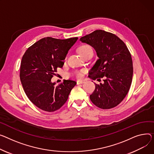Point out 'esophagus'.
Instances as JSON below:
<instances>
[{"label":"esophagus","mask_w":154,"mask_h":154,"mask_svg":"<svg viewBox=\"0 0 154 154\" xmlns=\"http://www.w3.org/2000/svg\"><path fill=\"white\" fill-rule=\"evenodd\" d=\"M77 85H79V84H84L85 82L84 81V80H77Z\"/></svg>","instance_id":"esophagus-1"}]
</instances>
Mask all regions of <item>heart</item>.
Here are the masks:
<instances>
[{"mask_svg": "<svg viewBox=\"0 0 154 154\" xmlns=\"http://www.w3.org/2000/svg\"><path fill=\"white\" fill-rule=\"evenodd\" d=\"M78 51H79V53H80V54L83 57L88 54L93 53V50H92V48L88 45L81 46L79 48ZM66 59L67 58H66L65 59ZM85 72H86V70H85V69L76 70L74 72V75L77 79H82V78H83Z\"/></svg>", "mask_w": 154, "mask_h": 154, "instance_id": "heart-1", "label": "heart"}]
</instances>
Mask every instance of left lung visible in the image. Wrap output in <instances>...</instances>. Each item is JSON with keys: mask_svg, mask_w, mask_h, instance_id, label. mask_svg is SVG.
<instances>
[{"mask_svg": "<svg viewBox=\"0 0 154 154\" xmlns=\"http://www.w3.org/2000/svg\"><path fill=\"white\" fill-rule=\"evenodd\" d=\"M80 42L93 47L98 60L88 77L104 83L97 84L90 98L95 106L110 109L118 105L129 90L133 75L132 60L126 45L116 35L104 30H95L80 38Z\"/></svg>", "mask_w": 154, "mask_h": 154, "instance_id": "8db88e82", "label": "left lung"}]
</instances>
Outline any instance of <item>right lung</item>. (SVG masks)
Listing matches in <instances>:
<instances>
[{
  "instance_id": "right-lung-1",
  "label": "right lung",
  "mask_w": 154,
  "mask_h": 154,
  "mask_svg": "<svg viewBox=\"0 0 154 154\" xmlns=\"http://www.w3.org/2000/svg\"><path fill=\"white\" fill-rule=\"evenodd\" d=\"M78 38L66 39L46 37L28 48L20 65V80L29 100L39 109L53 112L67 100L76 82L64 80L56 86L51 79L57 68L63 67L69 50Z\"/></svg>"
}]
</instances>
